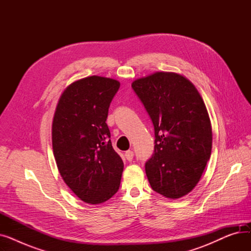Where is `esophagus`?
Returning a JSON list of instances; mask_svg holds the SVG:
<instances>
[{"label":"esophagus","instance_id":"obj_1","mask_svg":"<svg viewBox=\"0 0 251 251\" xmlns=\"http://www.w3.org/2000/svg\"><path fill=\"white\" fill-rule=\"evenodd\" d=\"M125 156H126V159H127L129 162H131V161L133 160L134 153H133V151H127L125 152Z\"/></svg>","mask_w":251,"mask_h":251}]
</instances>
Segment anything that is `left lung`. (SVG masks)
I'll return each mask as SVG.
<instances>
[{
	"instance_id": "8db88e82",
	"label": "left lung",
	"mask_w": 251,
	"mask_h": 251,
	"mask_svg": "<svg viewBox=\"0 0 251 251\" xmlns=\"http://www.w3.org/2000/svg\"><path fill=\"white\" fill-rule=\"evenodd\" d=\"M131 87L154 129V151L146 163L151 188L168 199L186 195L212 152V126L201 95L188 79L168 72L137 79Z\"/></svg>"
}]
</instances>
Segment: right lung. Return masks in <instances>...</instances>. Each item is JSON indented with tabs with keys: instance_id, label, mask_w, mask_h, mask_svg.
<instances>
[{
	"instance_id": "obj_1",
	"label": "right lung",
	"mask_w": 251,
	"mask_h": 251,
	"mask_svg": "<svg viewBox=\"0 0 251 251\" xmlns=\"http://www.w3.org/2000/svg\"><path fill=\"white\" fill-rule=\"evenodd\" d=\"M120 83L90 76L62 94L51 127L52 151L68 187L84 202L101 203L120 187L123 161L112 147L105 123Z\"/></svg>"
}]
</instances>
